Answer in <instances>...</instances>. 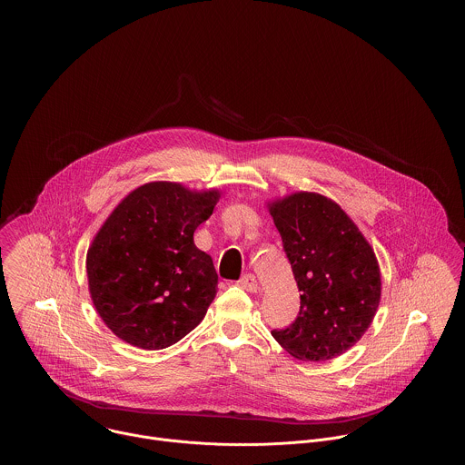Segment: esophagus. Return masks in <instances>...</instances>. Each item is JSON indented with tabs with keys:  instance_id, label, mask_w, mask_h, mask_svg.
Listing matches in <instances>:
<instances>
[{
	"instance_id": "34e87169",
	"label": "esophagus",
	"mask_w": 465,
	"mask_h": 465,
	"mask_svg": "<svg viewBox=\"0 0 465 465\" xmlns=\"http://www.w3.org/2000/svg\"><path fill=\"white\" fill-rule=\"evenodd\" d=\"M239 286L245 289V291H249V292H256L260 289V284H258V281L252 273H245L242 279L239 281Z\"/></svg>"
}]
</instances>
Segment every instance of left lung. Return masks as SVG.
Instances as JSON below:
<instances>
[{"label": "left lung", "instance_id": "left-lung-1", "mask_svg": "<svg viewBox=\"0 0 465 465\" xmlns=\"http://www.w3.org/2000/svg\"><path fill=\"white\" fill-rule=\"evenodd\" d=\"M300 294V313L279 345L300 361L345 354L373 322L381 296L375 251L347 213L321 193L268 202Z\"/></svg>", "mask_w": 465, "mask_h": 465}]
</instances>
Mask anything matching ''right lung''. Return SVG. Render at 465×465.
<instances>
[{"instance_id": "add662e5", "label": "right lung", "mask_w": 465, "mask_h": 465, "mask_svg": "<svg viewBox=\"0 0 465 465\" xmlns=\"http://www.w3.org/2000/svg\"><path fill=\"white\" fill-rule=\"evenodd\" d=\"M218 200L220 190L152 181L103 223L87 251L90 298L120 340L160 351L199 326L216 296L218 273L193 233Z\"/></svg>"}]
</instances>
